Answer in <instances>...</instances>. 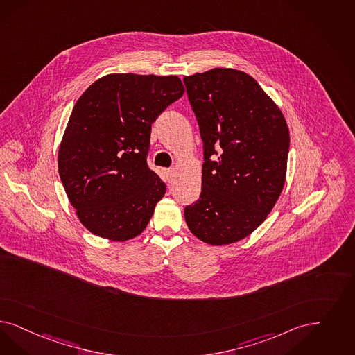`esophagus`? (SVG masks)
<instances>
[{
  "label": "esophagus",
  "instance_id": "esophagus-1",
  "mask_svg": "<svg viewBox=\"0 0 355 355\" xmlns=\"http://www.w3.org/2000/svg\"><path fill=\"white\" fill-rule=\"evenodd\" d=\"M166 177H168V181L169 182H173V180H174V169L173 168H169V169H166Z\"/></svg>",
  "mask_w": 355,
  "mask_h": 355
}]
</instances>
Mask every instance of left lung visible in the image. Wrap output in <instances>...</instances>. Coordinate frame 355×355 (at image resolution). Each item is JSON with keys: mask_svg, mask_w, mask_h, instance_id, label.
I'll return each instance as SVG.
<instances>
[{"mask_svg": "<svg viewBox=\"0 0 355 355\" xmlns=\"http://www.w3.org/2000/svg\"><path fill=\"white\" fill-rule=\"evenodd\" d=\"M184 83L205 157L202 191L184 207V220L207 244H232L258 228L281 196L288 127L274 101L241 71L215 68Z\"/></svg>", "mask_w": 355, "mask_h": 355, "instance_id": "1", "label": "left lung"}]
</instances>
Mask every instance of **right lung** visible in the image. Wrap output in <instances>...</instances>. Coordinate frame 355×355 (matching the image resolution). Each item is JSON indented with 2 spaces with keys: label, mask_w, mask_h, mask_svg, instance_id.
I'll use <instances>...</instances> for the list:
<instances>
[{
  "label": "right lung",
  "mask_w": 355,
  "mask_h": 355,
  "mask_svg": "<svg viewBox=\"0 0 355 355\" xmlns=\"http://www.w3.org/2000/svg\"><path fill=\"white\" fill-rule=\"evenodd\" d=\"M184 92L177 76L114 73L76 102L59 149V174L90 232L125 241L146 230L166 189L148 166L152 123Z\"/></svg>",
  "instance_id": "add662e5"
}]
</instances>
